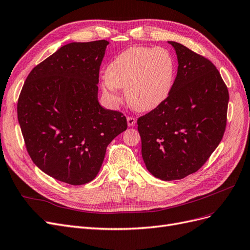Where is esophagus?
Wrapping results in <instances>:
<instances>
[{"instance_id":"esophagus-1","label":"esophagus","mask_w":250,"mask_h":250,"mask_svg":"<svg viewBox=\"0 0 250 250\" xmlns=\"http://www.w3.org/2000/svg\"><path fill=\"white\" fill-rule=\"evenodd\" d=\"M135 122H137V120H135L134 118H132V117H128L127 118V125H128V127L134 126Z\"/></svg>"}]
</instances>
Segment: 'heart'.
Here are the masks:
<instances>
[{
	"label": "heart",
	"instance_id": "heart-1",
	"mask_svg": "<svg viewBox=\"0 0 250 250\" xmlns=\"http://www.w3.org/2000/svg\"><path fill=\"white\" fill-rule=\"evenodd\" d=\"M175 77V62L165 48L130 47L121 52L105 70L103 93L118 104V88L137 111H150L167 99Z\"/></svg>",
	"mask_w": 250,
	"mask_h": 250
}]
</instances>
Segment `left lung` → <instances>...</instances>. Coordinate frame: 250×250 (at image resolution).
Wrapping results in <instances>:
<instances>
[{"instance_id": "left-lung-1", "label": "left lung", "mask_w": 250, "mask_h": 250, "mask_svg": "<svg viewBox=\"0 0 250 250\" xmlns=\"http://www.w3.org/2000/svg\"><path fill=\"white\" fill-rule=\"evenodd\" d=\"M177 75L160 106L139 118L142 156L156 178L171 181L198 171L225 131L229 90L208 59L175 42Z\"/></svg>"}]
</instances>
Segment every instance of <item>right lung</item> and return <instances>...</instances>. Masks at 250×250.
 <instances>
[{
  "mask_svg": "<svg viewBox=\"0 0 250 250\" xmlns=\"http://www.w3.org/2000/svg\"><path fill=\"white\" fill-rule=\"evenodd\" d=\"M107 41L70 42L28 75L18 102L27 151L43 173L80 186L100 171L106 147L126 130L123 113L98 101Z\"/></svg>",
  "mask_w": 250,
  "mask_h": 250,
  "instance_id": "1",
  "label": "right lung"
}]
</instances>
